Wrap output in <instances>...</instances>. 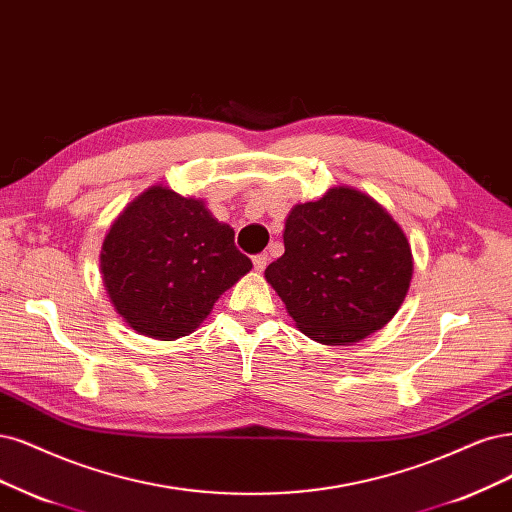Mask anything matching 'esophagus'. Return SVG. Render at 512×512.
Masks as SVG:
<instances>
[{"label": "esophagus", "instance_id": "34e87169", "mask_svg": "<svg viewBox=\"0 0 512 512\" xmlns=\"http://www.w3.org/2000/svg\"><path fill=\"white\" fill-rule=\"evenodd\" d=\"M252 262H254V271L262 273L264 269H267V262H269V254H256V256L252 258Z\"/></svg>", "mask_w": 512, "mask_h": 512}]
</instances>
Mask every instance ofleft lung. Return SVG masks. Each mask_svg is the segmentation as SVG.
<instances>
[{"mask_svg":"<svg viewBox=\"0 0 512 512\" xmlns=\"http://www.w3.org/2000/svg\"><path fill=\"white\" fill-rule=\"evenodd\" d=\"M284 248L264 279L296 328L322 345H354L381 330L411 286L407 235L381 203L351 186L294 205Z\"/></svg>","mask_w":512,"mask_h":512,"instance_id":"1","label":"left lung"}]
</instances>
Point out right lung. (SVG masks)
I'll return each mask as SVG.
<instances>
[{
    "label": "right lung",
    "instance_id": "add662e5",
    "mask_svg": "<svg viewBox=\"0 0 512 512\" xmlns=\"http://www.w3.org/2000/svg\"><path fill=\"white\" fill-rule=\"evenodd\" d=\"M101 277L116 313L139 334L173 341L195 332L222 292L250 273L235 231L203 199L156 184L133 199L101 245Z\"/></svg>",
    "mask_w": 512,
    "mask_h": 512
}]
</instances>
